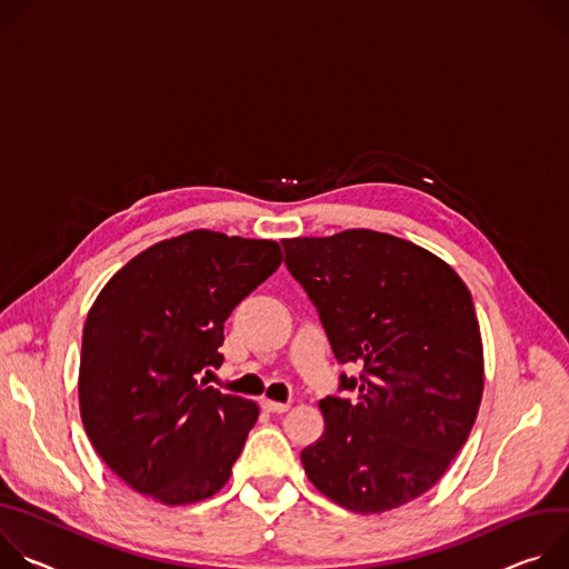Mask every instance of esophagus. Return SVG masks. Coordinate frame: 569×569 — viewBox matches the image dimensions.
I'll return each instance as SVG.
<instances>
[{
	"label": "esophagus",
	"mask_w": 569,
	"mask_h": 569,
	"mask_svg": "<svg viewBox=\"0 0 569 569\" xmlns=\"http://www.w3.org/2000/svg\"><path fill=\"white\" fill-rule=\"evenodd\" d=\"M289 402H273V400H262V409L269 413H284L289 411Z\"/></svg>",
	"instance_id": "obj_1"
}]
</instances>
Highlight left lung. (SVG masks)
<instances>
[{
    "label": "left lung",
    "instance_id": "8db88e82",
    "mask_svg": "<svg viewBox=\"0 0 569 569\" xmlns=\"http://www.w3.org/2000/svg\"><path fill=\"white\" fill-rule=\"evenodd\" d=\"M284 264L317 307L339 363L319 402L326 431L300 452L309 481L355 513H382L427 492L459 455L483 391L472 296L429 250L393 234L346 230L284 239Z\"/></svg>",
    "mask_w": 569,
    "mask_h": 569
}]
</instances>
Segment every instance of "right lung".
<instances>
[{
    "mask_svg": "<svg viewBox=\"0 0 569 569\" xmlns=\"http://www.w3.org/2000/svg\"><path fill=\"white\" fill-rule=\"evenodd\" d=\"M280 262L278 241L194 230L140 252L97 296L81 418L97 455L138 492L178 507L230 479L260 409L199 377L223 363L230 311Z\"/></svg>",
    "mask_w": 569,
    "mask_h": 569,
    "instance_id": "1",
    "label": "right lung"
}]
</instances>
